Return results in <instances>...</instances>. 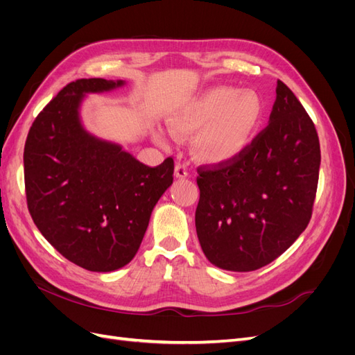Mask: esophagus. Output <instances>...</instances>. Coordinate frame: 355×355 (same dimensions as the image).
I'll use <instances>...</instances> for the list:
<instances>
[{"label":"esophagus","mask_w":355,"mask_h":355,"mask_svg":"<svg viewBox=\"0 0 355 355\" xmlns=\"http://www.w3.org/2000/svg\"><path fill=\"white\" fill-rule=\"evenodd\" d=\"M175 175H176V178H179V179H185V178L189 175V173H188V167H187L185 164L178 163L176 167H175Z\"/></svg>","instance_id":"1"}]
</instances>
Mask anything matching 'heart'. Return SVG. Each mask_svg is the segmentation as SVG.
<instances>
[{"label": "heart", "mask_w": 355, "mask_h": 355, "mask_svg": "<svg viewBox=\"0 0 355 355\" xmlns=\"http://www.w3.org/2000/svg\"><path fill=\"white\" fill-rule=\"evenodd\" d=\"M262 120V102L253 92L234 87H214L178 106L167 116L171 132L188 136L196 131L194 153L210 164H220L239 157L250 145ZM155 137L167 145L164 130Z\"/></svg>", "instance_id": "1"}]
</instances>
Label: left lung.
<instances>
[{
	"instance_id": "left-lung-1",
	"label": "left lung",
	"mask_w": 355,
	"mask_h": 355,
	"mask_svg": "<svg viewBox=\"0 0 355 355\" xmlns=\"http://www.w3.org/2000/svg\"><path fill=\"white\" fill-rule=\"evenodd\" d=\"M270 124L227 163L197 168L196 228L207 259L247 272L271 263L308 227L320 170L315 125L277 81Z\"/></svg>"
}]
</instances>
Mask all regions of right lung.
<instances>
[{
  "label": "right lung",
  "mask_w": 355,
  "mask_h": 355,
  "mask_svg": "<svg viewBox=\"0 0 355 355\" xmlns=\"http://www.w3.org/2000/svg\"><path fill=\"white\" fill-rule=\"evenodd\" d=\"M121 85L103 78L67 84L32 123L24 151L32 220L62 256L94 272L133 259L153 209L173 184L171 157L149 167L81 125L84 94Z\"/></svg>",
  "instance_id": "right-lung-1"
}]
</instances>
